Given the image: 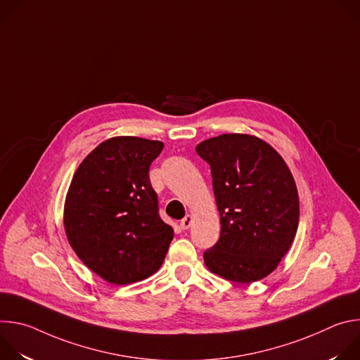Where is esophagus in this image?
I'll return each instance as SVG.
<instances>
[{"mask_svg": "<svg viewBox=\"0 0 360 360\" xmlns=\"http://www.w3.org/2000/svg\"><path fill=\"white\" fill-rule=\"evenodd\" d=\"M192 221H193L192 215H186V217L181 221V228H182V229H189L191 225H192Z\"/></svg>", "mask_w": 360, "mask_h": 360, "instance_id": "esophagus-1", "label": "esophagus"}]
</instances>
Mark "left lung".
Returning <instances> with one entry per match:
<instances>
[{
    "label": "left lung",
    "mask_w": 360,
    "mask_h": 360,
    "mask_svg": "<svg viewBox=\"0 0 360 360\" xmlns=\"http://www.w3.org/2000/svg\"><path fill=\"white\" fill-rule=\"evenodd\" d=\"M211 167L221 236L203 252L208 269L250 283L274 272L299 224V198L283 158L265 141L224 134L196 145Z\"/></svg>",
    "instance_id": "1"
}]
</instances>
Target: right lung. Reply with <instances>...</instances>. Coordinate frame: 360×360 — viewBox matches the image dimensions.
Returning <instances> with one entry per match:
<instances>
[{
	"label": "right lung",
	"instance_id": "right-lung-1",
	"mask_svg": "<svg viewBox=\"0 0 360 360\" xmlns=\"http://www.w3.org/2000/svg\"><path fill=\"white\" fill-rule=\"evenodd\" d=\"M161 141L115 136L99 143L71 181L64 226L78 258L98 276L127 285L155 274L174 229L160 217L149 167Z\"/></svg>",
	"mask_w": 360,
	"mask_h": 360
}]
</instances>
